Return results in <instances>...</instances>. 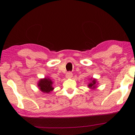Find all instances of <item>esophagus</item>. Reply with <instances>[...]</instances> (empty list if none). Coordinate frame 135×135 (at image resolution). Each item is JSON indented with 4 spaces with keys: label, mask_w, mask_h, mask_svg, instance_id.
Masks as SVG:
<instances>
[{
    "label": "esophagus",
    "mask_w": 135,
    "mask_h": 135,
    "mask_svg": "<svg viewBox=\"0 0 135 135\" xmlns=\"http://www.w3.org/2000/svg\"><path fill=\"white\" fill-rule=\"evenodd\" d=\"M73 77V73L70 71H68L67 73V74H66V77L68 79H70V78H71Z\"/></svg>",
    "instance_id": "obj_1"
}]
</instances>
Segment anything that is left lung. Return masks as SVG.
<instances>
[{"label": "left lung", "mask_w": 135, "mask_h": 135, "mask_svg": "<svg viewBox=\"0 0 135 135\" xmlns=\"http://www.w3.org/2000/svg\"><path fill=\"white\" fill-rule=\"evenodd\" d=\"M95 84H96V80L95 79H93V80H92V81L91 82V83H90L89 84L88 87H89V88H92V87L93 86V88H95Z\"/></svg>", "instance_id": "1"}]
</instances>
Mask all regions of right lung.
<instances>
[{"instance_id":"add662e5","label":"right lung","mask_w":135,"mask_h":135,"mask_svg":"<svg viewBox=\"0 0 135 135\" xmlns=\"http://www.w3.org/2000/svg\"><path fill=\"white\" fill-rule=\"evenodd\" d=\"M52 81L51 79L45 78L41 79L38 83V86L39 87L41 91L45 93H49L54 89L52 87Z\"/></svg>"}]
</instances>
